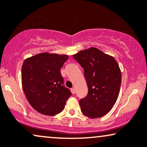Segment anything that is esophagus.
<instances>
[{
	"label": "esophagus",
	"instance_id": "obj_1",
	"mask_svg": "<svg viewBox=\"0 0 147 147\" xmlns=\"http://www.w3.org/2000/svg\"><path fill=\"white\" fill-rule=\"evenodd\" d=\"M70 91H71V92H72V94H75V93H76V90H75V88H72L71 90H70Z\"/></svg>",
	"mask_w": 147,
	"mask_h": 147
}]
</instances>
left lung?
<instances>
[{
    "label": "left lung",
    "mask_w": 147,
    "mask_h": 147,
    "mask_svg": "<svg viewBox=\"0 0 147 147\" xmlns=\"http://www.w3.org/2000/svg\"><path fill=\"white\" fill-rule=\"evenodd\" d=\"M73 57L84 69L88 87L87 96L79 100L81 112L91 119L103 117L111 110L119 94L121 72L118 63L96 47L81 50Z\"/></svg>",
    "instance_id": "left-lung-1"
}]
</instances>
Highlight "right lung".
<instances>
[{
  "mask_svg": "<svg viewBox=\"0 0 147 147\" xmlns=\"http://www.w3.org/2000/svg\"><path fill=\"white\" fill-rule=\"evenodd\" d=\"M68 55L44 52L24 60L22 84L28 101L38 113L53 116L64 110L71 92L63 86L60 68Z\"/></svg>",
  "mask_w": 147,
  "mask_h": 147,
  "instance_id": "1",
  "label": "right lung"
}]
</instances>
